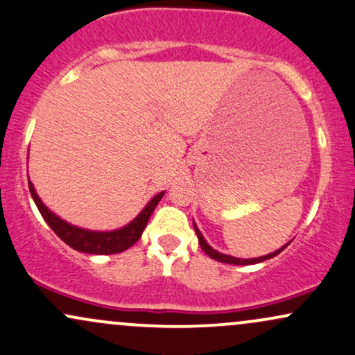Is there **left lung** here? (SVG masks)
I'll list each match as a JSON object with an SVG mask.
<instances>
[{
	"label": "left lung",
	"instance_id": "8db88e82",
	"mask_svg": "<svg viewBox=\"0 0 355 355\" xmlns=\"http://www.w3.org/2000/svg\"><path fill=\"white\" fill-rule=\"evenodd\" d=\"M193 224H194V223H193ZM194 229H196V234H198L199 244H201L202 251L206 252L207 256L211 257V259H214V261H219V262H224V264H234V266H248V264H257V262H262V261H266V259H270V257L277 256L279 252H282V251H284V249L287 248V244H286L284 248L277 249V251L270 252V254H268V256H262V257H254V259H239V257H232V256H227V254H220V252L216 251V249H212L211 245L206 243V239H204V237H202L201 231H199V229L196 227V224H194Z\"/></svg>",
	"mask_w": 355,
	"mask_h": 355
}]
</instances>
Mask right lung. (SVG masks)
<instances>
[{
	"mask_svg": "<svg viewBox=\"0 0 355 355\" xmlns=\"http://www.w3.org/2000/svg\"><path fill=\"white\" fill-rule=\"evenodd\" d=\"M29 193H31L33 199H35L37 209H40L43 219L48 223V226L56 232V236L61 241H64L69 248H73L74 251L86 252V254H118L126 251L131 248L132 244H136L139 241L141 234H143L146 224H148L149 218H151L154 207L157 206V202L161 201L164 191L159 194H156L154 198L146 204L143 211L137 214L136 219H132L128 226L116 229V231H106V232H98V231H87V229H81L76 226H71V224L58 218L56 214H53L48 207L41 202V199L37 198L35 186L31 181H28Z\"/></svg>",
	"mask_w": 355,
	"mask_h": 355,
	"instance_id": "add662e5",
	"label": "right lung"
}]
</instances>
